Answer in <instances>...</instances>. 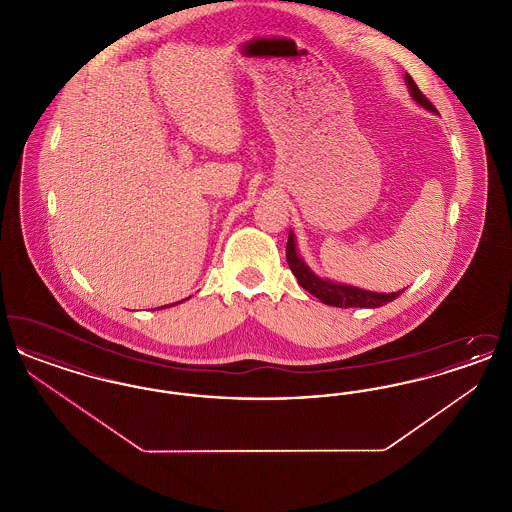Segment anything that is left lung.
<instances>
[{"label": "left lung", "mask_w": 512, "mask_h": 512, "mask_svg": "<svg viewBox=\"0 0 512 512\" xmlns=\"http://www.w3.org/2000/svg\"><path fill=\"white\" fill-rule=\"evenodd\" d=\"M405 84L409 88V94H411L413 101H416L420 107H424L426 111L436 113V107L424 98V94L418 90V86L414 84V80L409 74H405ZM286 259H288V265L292 268L293 276L297 278L299 286L305 288L307 292L313 293L322 303L332 305V307L378 309V307L390 303L395 297H399L403 293V290L391 293L368 292V290H361V288H355V286L332 282L328 278H320L299 255L297 244H295V234L292 230H290L288 245H286Z\"/></svg>", "instance_id": "obj_1"}]
</instances>
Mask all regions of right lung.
<instances>
[{"label":"right lung","mask_w":512,"mask_h":512,"mask_svg":"<svg viewBox=\"0 0 512 512\" xmlns=\"http://www.w3.org/2000/svg\"><path fill=\"white\" fill-rule=\"evenodd\" d=\"M182 301H184V299H182ZM182 301H176V303H182ZM176 303H172V305H176ZM165 307H169V305H163L161 309H165Z\"/></svg>","instance_id":"obj_1"}]
</instances>
